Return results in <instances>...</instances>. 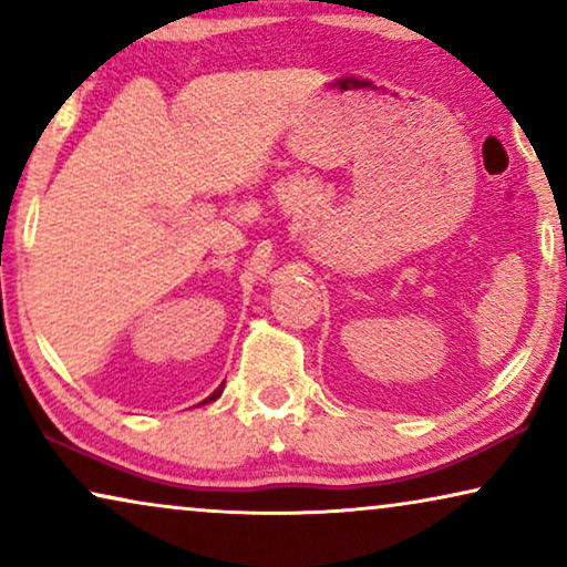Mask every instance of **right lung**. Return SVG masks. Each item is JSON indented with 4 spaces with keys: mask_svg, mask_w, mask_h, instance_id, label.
<instances>
[{
    "mask_svg": "<svg viewBox=\"0 0 567 567\" xmlns=\"http://www.w3.org/2000/svg\"><path fill=\"white\" fill-rule=\"evenodd\" d=\"M221 390H224V384H221V386H219V390H216V392H214V394H212V398H206V400H204V402H212V400H216V398H219V394H221ZM204 402H200V405H204Z\"/></svg>",
    "mask_w": 567,
    "mask_h": 567,
    "instance_id": "right-lung-1",
    "label": "right lung"
}]
</instances>
